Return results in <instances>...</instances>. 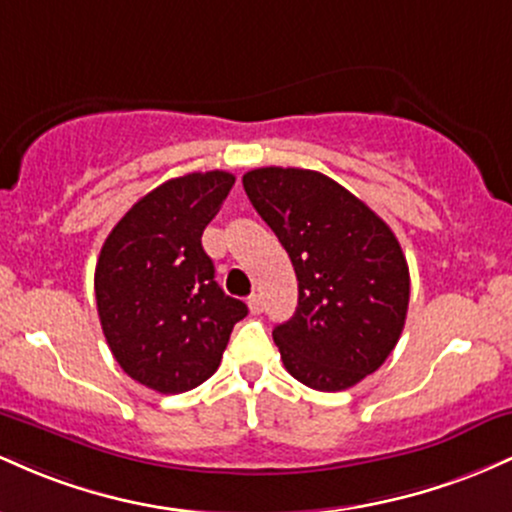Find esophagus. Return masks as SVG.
<instances>
[{
  "instance_id": "1",
  "label": "esophagus",
  "mask_w": 512,
  "mask_h": 512,
  "mask_svg": "<svg viewBox=\"0 0 512 512\" xmlns=\"http://www.w3.org/2000/svg\"><path fill=\"white\" fill-rule=\"evenodd\" d=\"M248 308L252 315H260L264 310V303H262V296H257V293H252V296L248 298Z\"/></svg>"
}]
</instances>
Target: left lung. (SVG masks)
Wrapping results in <instances>:
<instances>
[{
	"mask_svg": "<svg viewBox=\"0 0 512 512\" xmlns=\"http://www.w3.org/2000/svg\"><path fill=\"white\" fill-rule=\"evenodd\" d=\"M243 187L296 269L298 308L272 332L286 370L320 392L361 383L407 320L409 267L395 233L317 170L255 168Z\"/></svg>",
	"mask_w": 512,
	"mask_h": 512,
	"instance_id": "obj_1",
	"label": "left lung"
}]
</instances>
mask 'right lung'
I'll list each match as a JSON object with an SVG mask.
<instances>
[{
  "label": "right lung",
  "mask_w": 512,
  "mask_h": 512,
  "mask_svg": "<svg viewBox=\"0 0 512 512\" xmlns=\"http://www.w3.org/2000/svg\"><path fill=\"white\" fill-rule=\"evenodd\" d=\"M226 170L173 178L144 195L105 238L96 303L115 361L161 395L202 385L219 368L248 305L214 281L202 248L207 223L231 192Z\"/></svg>",
  "instance_id": "right-lung-1"
}]
</instances>
